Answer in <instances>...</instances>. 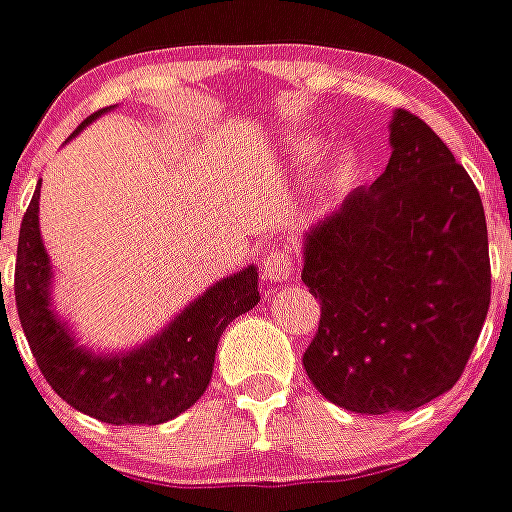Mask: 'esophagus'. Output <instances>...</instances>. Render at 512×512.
I'll return each instance as SVG.
<instances>
[{
	"label": "esophagus",
	"mask_w": 512,
	"mask_h": 512,
	"mask_svg": "<svg viewBox=\"0 0 512 512\" xmlns=\"http://www.w3.org/2000/svg\"><path fill=\"white\" fill-rule=\"evenodd\" d=\"M263 276L270 284H284V281H289V278L294 276V257L281 252V249L270 252V255L265 257Z\"/></svg>",
	"instance_id": "1"
}]
</instances>
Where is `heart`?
<instances>
[{
	"instance_id": "heart-1",
	"label": "heart",
	"mask_w": 512,
	"mask_h": 512,
	"mask_svg": "<svg viewBox=\"0 0 512 512\" xmlns=\"http://www.w3.org/2000/svg\"><path fill=\"white\" fill-rule=\"evenodd\" d=\"M286 155L294 165H315V162L323 157V141L321 139H313V136H297V139L289 141V147H286ZM357 165V157L355 152L350 149H342L339 155L334 157V162L328 165V173H326V181L328 184H342L347 178L352 176V170Z\"/></svg>"
}]
</instances>
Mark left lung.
<instances>
[{
    "instance_id": "left-lung-1",
    "label": "left lung",
    "mask_w": 512,
    "mask_h": 512,
    "mask_svg": "<svg viewBox=\"0 0 512 512\" xmlns=\"http://www.w3.org/2000/svg\"><path fill=\"white\" fill-rule=\"evenodd\" d=\"M392 157L305 231L302 281L321 299L302 363L352 413H407L458 384L489 294L484 205L421 118L394 110Z\"/></svg>"
}]
</instances>
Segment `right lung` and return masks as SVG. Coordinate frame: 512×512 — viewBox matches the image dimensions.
<instances>
[{
	"mask_svg": "<svg viewBox=\"0 0 512 512\" xmlns=\"http://www.w3.org/2000/svg\"><path fill=\"white\" fill-rule=\"evenodd\" d=\"M105 112L110 107L83 120L70 139ZM39 191L36 186L20 223L15 305L41 373L70 407L97 421L112 426L173 421L205 394L228 323L260 302L257 268L247 265L207 286L147 342L120 352H94L78 344L76 331L52 302L54 270L41 242Z\"/></svg>",
	"mask_w": 512,
	"mask_h": 512,
	"instance_id": "1",
	"label": "right lung"
}]
</instances>
